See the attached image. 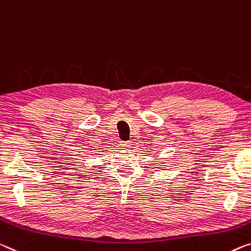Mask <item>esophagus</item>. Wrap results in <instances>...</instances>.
<instances>
[{
    "label": "esophagus",
    "instance_id": "esophagus-1",
    "mask_svg": "<svg viewBox=\"0 0 251 251\" xmlns=\"http://www.w3.org/2000/svg\"><path fill=\"white\" fill-rule=\"evenodd\" d=\"M130 144H132V143H130L129 141H121V143H119V145H121V147L124 148V149L129 148Z\"/></svg>",
    "mask_w": 251,
    "mask_h": 251
}]
</instances>
